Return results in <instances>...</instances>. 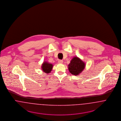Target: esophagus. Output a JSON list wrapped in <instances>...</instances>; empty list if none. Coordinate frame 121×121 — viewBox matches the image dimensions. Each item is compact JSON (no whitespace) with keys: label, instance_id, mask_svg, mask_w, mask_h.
<instances>
[{"label":"esophagus","instance_id":"esophagus-1","mask_svg":"<svg viewBox=\"0 0 121 121\" xmlns=\"http://www.w3.org/2000/svg\"><path fill=\"white\" fill-rule=\"evenodd\" d=\"M58 62L59 64H62L63 63V61L62 60H58Z\"/></svg>","mask_w":121,"mask_h":121}]
</instances>
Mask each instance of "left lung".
Masks as SVG:
<instances>
[{"label": "left lung", "mask_w": 121, "mask_h": 121, "mask_svg": "<svg viewBox=\"0 0 121 121\" xmlns=\"http://www.w3.org/2000/svg\"><path fill=\"white\" fill-rule=\"evenodd\" d=\"M85 66V64L78 57H74L68 65L69 72L74 75L81 73Z\"/></svg>", "instance_id": "left-lung-1"}]
</instances>
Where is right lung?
<instances>
[{
  "instance_id": "right-lung-1",
  "label": "right lung",
  "mask_w": 121,
  "mask_h": 121,
  "mask_svg": "<svg viewBox=\"0 0 121 121\" xmlns=\"http://www.w3.org/2000/svg\"><path fill=\"white\" fill-rule=\"evenodd\" d=\"M52 64L49 63L47 61H44L42 65V71H44V72L46 73V74L50 73L52 69Z\"/></svg>"
}]
</instances>
